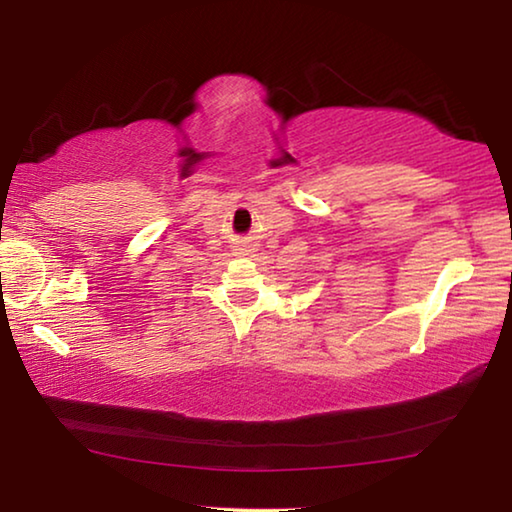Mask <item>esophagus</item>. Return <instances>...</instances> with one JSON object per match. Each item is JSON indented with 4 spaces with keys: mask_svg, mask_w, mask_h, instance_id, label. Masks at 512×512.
<instances>
[{
    "mask_svg": "<svg viewBox=\"0 0 512 512\" xmlns=\"http://www.w3.org/2000/svg\"><path fill=\"white\" fill-rule=\"evenodd\" d=\"M248 250H250V248H239V255H246Z\"/></svg>",
    "mask_w": 512,
    "mask_h": 512,
    "instance_id": "1",
    "label": "esophagus"
}]
</instances>
